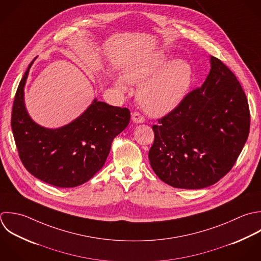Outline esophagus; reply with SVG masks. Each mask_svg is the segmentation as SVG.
<instances>
[{"instance_id": "1", "label": "esophagus", "mask_w": 261, "mask_h": 261, "mask_svg": "<svg viewBox=\"0 0 261 261\" xmlns=\"http://www.w3.org/2000/svg\"><path fill=\"white\" fill-rule=\"evenodd\" d=\"M132 121L136 124H140V123H144V118L138 113V112H134L132 114Z\"/></svg>"}]
</instances>
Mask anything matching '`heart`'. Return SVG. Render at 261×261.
<instances>
[{
    "instance_id": "1",
    "label": "heart",
    "mask_w": 261,
    "mask_h": 261,
    "mask_svg": "<svg viewBox=\"0 0 261 261\" xmlns=\"http://www.w3.org/2000/svg\"><path fill=\"white\" fill-rule=\"evenodd\" d=\"M124 77H119L116 85L125 91L128 81L141 84L138 101L152 116H164L175 110L187 95L192 83L193 71L186 60L171 61L164 50L145 55L132 63Z\"/></svg>"
}]
</instances>
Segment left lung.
Listing matches in <instances>:
<instances>
[{
    "instance_id": "left-lung-1",
    "label": "left lung",
    "mask_w": 261,
    "mask_h": 261,
    "mask_svg": "<svg viewBox=\"0 0 261 261\" xmlns=\"http://www.w3.org/2000/svg\"><path fill=\"white\" fill-rule=\"evenodd\" d=\"M211 66L204 83L152 126L150 166L175 188L217 183L231 171L249 135V106L240 82L214 56Z\"/></svg>"
}]
</instances>
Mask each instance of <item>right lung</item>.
<instances>
[{
	"label": "right lung",
	"instance_id": "add662e5",
	"mask_svg": "<svg viewBox=\"0 0 261 261\" xmlns=\"http://www.w3.org/2000/svg\"><path fill=\"white\" fill-rule=\"evenodd\" d=\"M34 60L19 83L12 109L11 126L19 158L31 175L49 185L79 186L103 167L114 138L129 124L130 111L94 98L68 125L57 129L37 125L24 105V85Z\"/></svg>",
	"mask_w": 261,
	"mask_h": 261
}]
</instances>
